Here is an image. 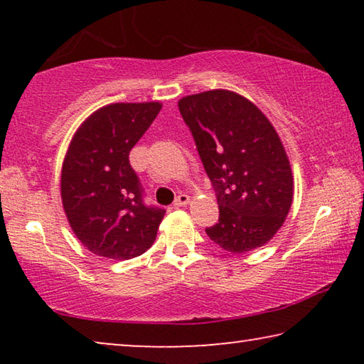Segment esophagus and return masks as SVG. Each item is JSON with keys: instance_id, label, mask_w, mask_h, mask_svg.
Segmentation results:
<instances>
[{"instance_id": "obj_1", "label": "esophagus", "mask_w": 364, "mask_h": 364, "mask_svg": "<svg viewBox=\"0 0 364 364\" xmlns=\"http://www.w3.org/2000/svg\"><path fill=\"white\" fill-rule=\"evenodd\" d=\"M189 200H191V197L188 194L181 193V194H178V197H176L175 202H173V205L175 207H183V205H186Z\"/></svg>"}]
</instances>
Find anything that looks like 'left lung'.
Wrapping results in <instances>:
<instances>
[{
	"instance_id": "1",
	"label": "left lung",
	"mask_w": 364,
	"mask_h": 364,
	"mask_svg": "<svg viewBox=\"0 0 364 364\" xmlns=\"http://www.w3.org/2000/svg\"><path fill=\"white\" fill-rule=\"evenodd\" d=\"M217 196L218 223L205 232L232 254L267 244L292 205L294 181L284 147L255 104L226 90L178 102Z\"/></svg>"
}]
</instances>
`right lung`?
<instances>
[{"instance_id": "right-lung-1", "label": "right lung", "mask_w": 364, "mask_h": 364, "mask_svg": "<svg viewBox=\"0 0 364 364\" xmlns=\"http://www.w3.org/2000/svg\"><path fill=\"white\" fill-rule=\"evenodd\" d=\"M162 109L159 102L101 107L78 128L60 175L67 220L86 249L130 260L151 247L165 210L147 205L130 151Z\"/></svg>"}]
</instances>
